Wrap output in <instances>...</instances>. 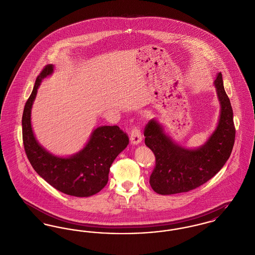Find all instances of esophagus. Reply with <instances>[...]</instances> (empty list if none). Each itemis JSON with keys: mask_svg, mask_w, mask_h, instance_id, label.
Wrapping results in <instances>:
<instances>
[{"mask_svg": "<svg viewBox=\"0 0 255 255\" xmlns=\"http://www.w3.org/2000/svg\"><path fill=\"white\" fill-rule=\"evenodd\" d=\"M141 141H142V135L140 130L138 128H133L130 134V143L132 145H138L141 143Z\"/></svg>", "mask_w": 255, "mask_h": 255, "instance_id": "34e87169", "label": "esophagus"}]
</instances>
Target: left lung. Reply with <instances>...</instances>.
<instances>
[{
    "label": "left lung",
    "mask_w": 255,
    "mask_h": 255,
    "mask_svg": "<svg viewBox=\"0 0 255 255\" xmlns=\"http://www.w3.org/2000/svg\"><path fill=\"white\" fill-rule=\"evenodd\" d=\"M221 105L215 130L197 148H186L165 131L157 119L145 128V144L155 155V167L150 185L161 195L187 192L213 178L229 158L235 141L233 110L227 97L221 72L214 81Z\"/></svg>",
    "instance_id": "left-lung-1"
}]
</instances>
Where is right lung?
<instances>
[{
  "label": "right lung",
  "mask_w": 255,
  "mask_h": 255,
  "mask_svg": "<svg viewBox=\"0 0 255 255\" xmlns=\"http://www.w3.org/2000/svg\"><path fill=\"white\" fill-rule=\"evenodd\" d=\"M54 68L53 65L43 68L25 104L22 117L25 152L34 171L52 187L71 196L89 197L106 186L110 166L128 145V137L117 126H102L92 131L80 151L71 155H57L41 146L33 130L32 108L40 83L53 74Z\"/></svg>",
  "instance_id": "obj_1"
}]
</instances>
